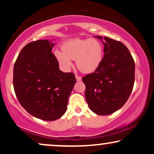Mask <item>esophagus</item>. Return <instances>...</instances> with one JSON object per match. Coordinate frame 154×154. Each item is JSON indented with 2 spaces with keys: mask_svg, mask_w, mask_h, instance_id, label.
<instances>
[{
  "mask_svg": "<svg viewBox=\"0 0 154 154\" xmlns=\"http://www.w3.org/2000/svg\"><path fill=\"white\" fill-rule=\"evenodd\" d=\"M75 79H76L77 81H81V76H80V75H75Z\"/></svg>",
  "mask_w": 154,
  "mask_h": 154,
  "instance_id": "obj_1",
  "label": "esophagus"
}]
</instances>
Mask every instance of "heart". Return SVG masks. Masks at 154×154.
Here are the masks:
<instances>
[{
  "label": "heart",
  "mask_w": 154,
  "mask_h": 154,
  "mask_svg": "<svg viewBox=\"0 0 154 154\" xmlns=\"http://www.w3.org/2000/svg\"><path fill=\"white\" fill-rule=\"evenodd\" d=\"M60 52H55L58 62L64 69L71 66V60H75L77 68L84 73L95 71L102 63L103 47L95 38H75L64 42Z\"/></svg>",
  "instance_id": "obj_1"
}]
</instances>
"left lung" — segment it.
I'll list each match as a JSON object with an SVG mask.
<instances>
[{"label":"left lung","instance_id":"obj_1","mask_svg":"<svg viewBox=\"0 0 154 154\" xmlns=\"http://www.w3.org/2000/svg\"><path fill=\"white\" fill-rule=\"evenodd\" d=\"M104 39V54L100 66L82 78L88 106L102 116L113 113L125 104L133 89L135 69L133 57L123 43L108 37Z\"/></svg>","mask_w":154,"mask_h":154}]
</instances>
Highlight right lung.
Returning <instances> with one entry per match:
<instances>
[{
  "mask_svg": "<svg viewBox=\"0 0 154 154\" xmlns=\"http://www.w3.org/2000/svg\"><path fill=\"white\" fill-rule=\"evenodd\" d=\"M54 44L38 40L26 44L14 62L13 86L17 98L31 115L52 121L66 112L76 79L64 73L52 52Z\"/></svg>",
  "mask_w": 154,
  "mask_h": 154,
  "instance_id": "obj_1",
  "label": "right lung"
}]
</instances>
